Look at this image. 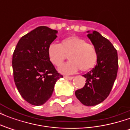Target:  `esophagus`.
<instances>
[{
	"instance_id": "34e87169",
	"label": "esophagus",
	"mask_w": 130,
	"mask_h": 130,
	"mask_svg": "<svg viewBox=\"0 0 130 130\" xmlns=\"http://www.w3.org/2000/svg\"><path fill=\"white\" fill-rule=\"evenodd\" d=\"M64 78L66 79H68V80H72V79H74V76H65Z\"/></svg>"
}]
</instances>
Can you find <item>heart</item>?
Returning <instances> with one entry per match:
<instances>
[{"label":"heart","mask_w":130,"mask_h":130,"mask_svg":"<svg viewBox=\"0 0 130 130\" xmlns=\"http://www.w3.org/2000/svg\"><path fill=\"white\" fill-rule=\"evenodd\" d=\"M48 59L56 67L62 65L68 56L70 61L60 68V72L71 74L79 69L83 72L90 70L98 61V51L90 43L77 36L66 37L60 44L52 43L47 49Z\"/></svg>","instance_id":"obj_1"}]
</instances>
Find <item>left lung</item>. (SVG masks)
Returning <instances> with one entry per match:
<instances>
[{"instance_id": "obj_1", "label": "left lung", "mask_w": 130, "mask_h": 130, "mask_svg": "<svg viewBox=\"0 0 130 130\" xmlns=\"http://www.w3.org/2000/svg\"><path fill=\"white\" fill-rule=\"evenodd\" d=\"M87 32L98 51V61L92 70L83 75L86 83L75 91V95L84 105L92 106L102 102L109 96L117 76L118 59L117 51L109 40L95 30Z\"/></svg>"}]
</instances>
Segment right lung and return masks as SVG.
Segmentation results:
<instances>
[{"mask_svg": "<svg viewBox=\"0 0 130 130\" xmlns=\"http://www.w3.org/2000/svg\"><path fill=\"white\" fill-rule=\"evenodd\" d=\"M58 31L39 26L21 37L12 56L14 80L21 97L32 105H42L54 92L58 79L62 78L48 59V46Z\"/></svg>", "mask_w": 130, "mask_h": 130, "instance_id": "add662e5", "label": "right lung"}]
</instances>
